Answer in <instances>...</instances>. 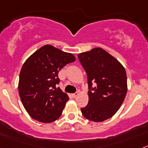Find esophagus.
I'll use <instances>...</instances> for the list:
<instances>
[{
    "mask_svg": "<svg viewBox=\"0 0 148 148\" xmlns=\"http://www.w3.org/2000/svg\"><path fill=\"white\" fill-rule=\"evenodd\" d=\"M77 95H78V92H75V93H73V94H71L72 98H76Z\"/></svg>",
    "mask_w": 148,
    "mask_h": 148,
    "instance_id": "34e87169",
    "label": "esophagus"
}]
</instances>
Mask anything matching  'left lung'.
<instances>
[{
    "label": "left lung",
    "mask_w": 148,
    "mask_h": 148,
    "mask_svg": "<svg viewBox=\"0 0 148 148\" xmlns=\"http://www.w3.org/2000/svg\"><path fill=\"white\" fill-rule=\"evenodd\" d=\"M78 59L86 73L90 89L88 105L80 109L83 116L93 122H102L112 117L121 107L127 92L125 68L100 47L79 53Z\"/></svg>",
    "instance_id": "8db88e82"
}]
</instances>
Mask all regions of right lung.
<instances>
[{"mask_svg": "<svg viewBox=\"0 0 148 148\" xmlns=\"http://www.w3.org/2000/svg\"><path fill=\"white\" fill-rule=\"evenodd\" d=\"M75 60L73 54L51 45L40 47L26 59L20 71L18 89L32 118L49 123L60 117L69 98L56 87L59 82L58 73Z\"/></svg>", "mask_w": 148, "mask_h": 148, "instance_id": "1", "label": "right lung"}]
</instances>
